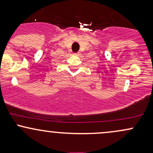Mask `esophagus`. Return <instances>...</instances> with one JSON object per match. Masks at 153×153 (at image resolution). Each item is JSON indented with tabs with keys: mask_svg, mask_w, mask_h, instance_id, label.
I'll return each mask as SVG.
<instances>
[{
	"mask_svg": "<svg viewBox=\"0 0 153 153\" xmlns=\"http://www.w3.org/2000/svg\"><path fill=\"white\" fill-rule=\"evenodd\" d=\"M75 55H77V56H79L80 54V52H78V53H76V54H75Z\"/></svg>",
	"mask_w": 153,
	"mask_h": 153,
	"instance_id": "34e87169",
	"label": "esophagus"
}]
</instances>
